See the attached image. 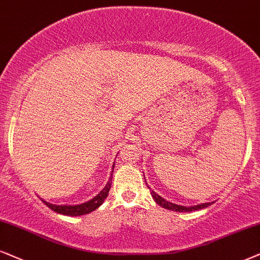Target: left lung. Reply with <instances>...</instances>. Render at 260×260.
Returning <instances> with one entry per match:
<instances>
[{
    "label": "left lung",
    "instance_id": "left-lung-1",
    "mask_svg": "<svg viewBox=\"0 0 260 260\" xmlns=\"http://www.w3.org/2000/svg\"><path fill=\"white\" fill-rule=\"evenodd\" d=\"M148 189H150V186H148ZM150 191H151L152 197H153V200L158 203L159 206H161L162 208H165V209L174 210V212H192V210H199V209H202V208H207V207H209L210 205H212V203L208 202V203H202V205L193 206V207L178 206V205H174V203L169 202V201H165L164 199H162V197L159 196L158 193H155L153 190H150Z\"/></svg>",
    "mask_w": 260,
    "mask_h": 260
}]
</instances>
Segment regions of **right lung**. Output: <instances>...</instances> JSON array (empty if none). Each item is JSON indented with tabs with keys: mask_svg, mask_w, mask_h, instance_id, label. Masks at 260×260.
I'll list each match as a JSON object with an SVG mask.
<instances>
[{
	"mask_svg": "<svg viewBox=\"0 0 260 260\" xmlns=\"http://www.w3.org/2000/svg\"><path fill=\"white\" fill-rule=\"evenodd\" d=\"M113 170H114V165H113ZM110 175H113V171H112V174H110ZM110 186H112V178H109V182L107 183L105 189H103L98 196H95L94 199L88 201V202L82 203V205H77V206H55V205H51V203H48V202H45V201H44V203L48 207V208L53 210V212L63 214V215H70V216L84 215V214H89V213H91L92 210L98 209L99 207L102 205L103 201H105L107 196H108Z\"/></svg>",
	"mask_w": 260,
	"mask_h": 260,
	"instance_id": "obj_1",
	"label": "right lung"
}]
</instances>
